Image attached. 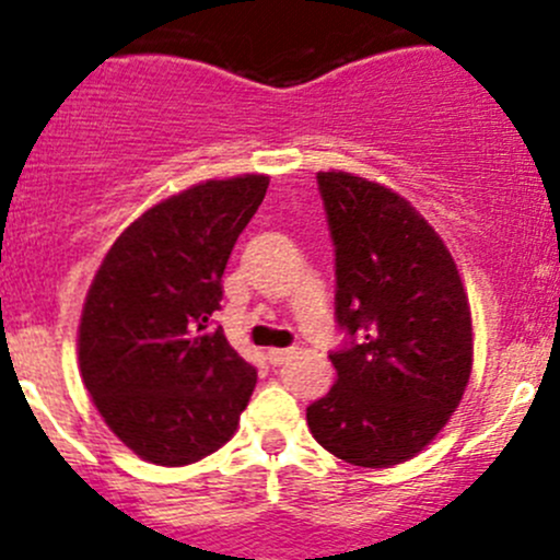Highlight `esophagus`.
<instances>
[{
    "label": "esophagus",
    "mask_w": 560,
    "mask_h": 560,
    "mask_svg": "<svg viewBox=\"0 0 560 560\" xmlns=\"http://www.w3.org/2000/svg\"><path fill=\"white\" fill-rule=\"evenodd\" d=\"M295 358V347H287V349H268V360L273 365L287 363V360Z\"/></svg>",
    "instance_id": "34e87169"
}]
</instances>
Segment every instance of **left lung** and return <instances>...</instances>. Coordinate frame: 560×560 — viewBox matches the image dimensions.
Segmentation results:
<instances>
[{"label":"left lung","mask_w":560,"mask_h":560,"mask_svg":"<svg viewBox=\"0 0 560 560\" xmlns=\"http://www.w3.org/2000/svg\"><path fill=\"white\" fill-rule=\"evenodd\" d=\"M336 246V385L306 409L314 439L363 468L420 453L471 376V312L436 230L409 200L352 173H316Z\"/></svg>","instance_id":"left-lung-1"}]
</instances>
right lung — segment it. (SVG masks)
<instances>
[{"label": "right lung", "mask_w": 560, "mask_h": 560, "mask_svg": "<svg viewBox=\"0 0 560 560\" xmlns=\"http://www.w3.org/2000/svg\"><path fill=\"white\" fill-rule=\"evenodd\" d=\"M268 175L206 180L135 219L105 254L78 327L81 376L113 433L156 466L233 439L257 371L213 327L230 252Z\"/></svg>", "instance_id": "add662e5"}]
</instances>
